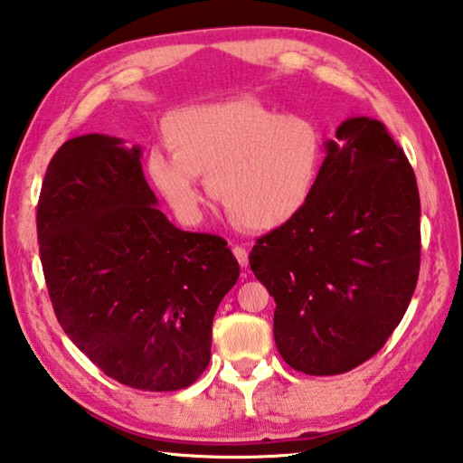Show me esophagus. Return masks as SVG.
<instances>
[{"label": "esophagus", "mask_w": 463, "mask_h": 463, "mask_svg": "<svg viewBox=\"0 0 463 463\" xmlns=\"http://www.w3.org/2000/svg\"><path fill=\"white\" fill-rule=\"evenodd\" d=\"M232 252H234V257H237V260H239V265L242 267V269H247L249 267V252L244 250L242 247H232Z\"/></svg>", "instance_id": "1"}]
</instances>
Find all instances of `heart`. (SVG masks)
<instances>
[{"mask_svg":"<svg viewBox=\"0 0 463 463\" xmlns=\"http://www.w3.org/2000/svg\"><path fill=\"white\" fill-rule=\"evenodd\" d=\"M170 152L150 150L146 172L180 221H203V188L234 221L279 231L309 206L323 166V136L311 118L277 114L250 98L188 106L162 124Z\"/></svg>","mask_w":463,"mask_h":463,"instance_id":"heart-1","label":"heart"}]
</instances>
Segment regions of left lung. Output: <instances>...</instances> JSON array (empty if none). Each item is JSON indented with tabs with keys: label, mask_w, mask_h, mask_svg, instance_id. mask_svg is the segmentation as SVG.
<instances>
[{
	"label": "left lung",
	"mask_w": 463,
	"mask_h": 463,
	"mask_svg": "<svg viewBox=\"0 0 463 463\" xmlns=\"http://www.w3.org/2000/svg\"><path fill=\"white\" fill-rule=\"evenodd\" d=\"M323 148L309 206L249 257L277 303L280 357L307 375L345 373L385 345L413 297L421 252L418 183L385 124L347 118Z\"/></svg>",
	"instance_id": "left-lung-1"
}]
</instances>
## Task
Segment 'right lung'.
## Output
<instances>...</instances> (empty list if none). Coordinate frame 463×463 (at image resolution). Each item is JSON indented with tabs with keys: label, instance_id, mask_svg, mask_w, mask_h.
I'll return each instance as SVG.
<instances>
[{
	"label": "right lung",
	"instance_id": "add662e5",
	"mask_svg": "<svg viewBox=\"0 0 463 463\" xmlns=\"http://www.w3.org/2000/svg\"><path fill=\"white\" fill-rule=\"evenodd\" d=\"M142 148L84 134L50 160L38 241L61 329L108 377L144 392L194 383L213 319L241 267L224 239L176 229L142 172Z\"/></svg>",
	"mask_w": 463,
	"mask_h": 463
}]
</instances>
